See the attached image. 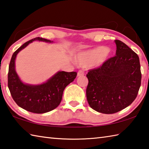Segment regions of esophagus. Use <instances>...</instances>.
Wrapping results in <instances>:
<instances>
[{
    "mask_svg": "<svg viewBox=\"0 0 149 149\" xmlns=\"http://www.w3.org/2000/svg\"><path fill=\"white\" fill-rule=\"evenodd\" d=\"M83 75H84V72L83 70H79L77 72V77L83 76Z\"/></svg>",
    "mask_w": 149,
    "mask_h": 149,
    "instance_id": "esophagus-1",
    "label": "esophagus"
}]
</instances>
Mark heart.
Wrapping results in <instances>:
<instances>
[{"mask_svg":"<svg viewBox=\"0 0 149 149\" xmlns=\"http://www.w3.org/2000/svg\"><path fill=\"white\" fill-rule=\"evenodd\" d=\"M110 52L104 46L98 47L78 54L75 57V62L79 66H86L93 63L100 65L109 56Z\"/></svg>","mask_w":149,"mask_h":149,"instance_id":"heart-1","label":"heart"}]
</instances>
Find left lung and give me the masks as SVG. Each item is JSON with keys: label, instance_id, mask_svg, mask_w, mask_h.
<instances>
[{"label": "left lung", "instance_id": "8db88e82", "mask_svg": "<svg viewBox=\"0 0 149 149\" xmlns=\"http://www.w3.org/2000/svg\"><path fill=\"white\" fill-rule=\"evenodd\" d=\"M114 42L116 56L86 75L88 79L86 99L90 107L107 114L129 106L135 100L141 86L138 55L121 40Z\"/></svg>", "mask_w": 149, "mask_h": 149}]
</instances>
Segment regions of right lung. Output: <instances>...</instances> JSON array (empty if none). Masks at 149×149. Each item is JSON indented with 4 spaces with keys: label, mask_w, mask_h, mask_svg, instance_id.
Wrapping results in <instances>:
<instances>
[{
    "label": "right lung",
    "mask_w": 149,
    "mask_h": 149,
    "mask_svg": "<svg viewBox=\"0 0 149 149\" xmlns=\"http://www.w3.org/2000/svg\"><path fill=\"white\" fill-rule=\"evenodd\" d=\"M53 43L54 41L40 37L31 39L14 52L9 65L8 85L15 102L22 109L36 113H43L55 109L62 100L63 91L67 85L74 81L77 72L59 71L40 84L23 83L15 70L17 54L33 41Z\"/></svg>",
    "instance_id": "add662e5"
}]
</instances>
